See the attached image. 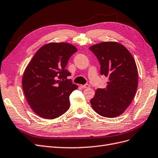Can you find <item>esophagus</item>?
<instances>
[{"mask_svg":"<svg viewBox=\"0 0 158 158\" xmlns=\"http://www.w3.org/2000/svg\"><path fill=\"white\" fill-rule=\"evenodd\" d=\"M81 87L83 89H86V88L90 87V85L89 84H85V85H81Z\"/></svg>","mask_w":158,"mask_h":158,"instance_id":"esophagus-1","label":"esophagus"}]
</instances>
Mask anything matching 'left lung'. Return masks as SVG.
<instances>
[{
    "mask_svg": "<svg viewBox=\"0 0 158 158\" xmlns=\"http://www.w3.org/2000/svg\"><path fill=\"white\" fill-rule=\"evenodd\" d=\"M101 65V74L109 78L105 89L96 90L91 100L93 110L107 118L123 114L138 87V69L132 54L123 45L104 42L89 48Z\"/></svg>",
    "mask_w": 158,
    "mask_h": 158,
    "instance_id": "left-lung-1",
    "label": "left lung"
}]
</instances>
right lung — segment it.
<instances>
[{"label":"right lung","mask_w":158,"mask_h":158,"mask_svg":"<svg viewBox=\"0 0 158 158\" xmlns=\"http://www.w3.org/2000/svg\"><path fill=\"white\" fill-rule=\"evenodd\" d=\"M77 52L68 43H49L35 53L24 72L22 87L28 104L35 114L53 119L69 109V95L78 88L65 69L70 57Z\"/></svg>","instance_id":"add662e5"}]
</instances>
